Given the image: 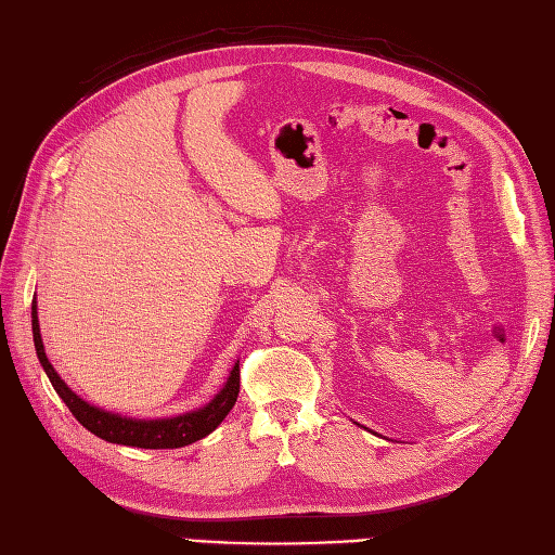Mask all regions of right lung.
<instances>
[{"instance_id": "add662e5", "label": "right lung", "mask_w": 555, "mask_h": 555, "mask_svg": "<svg viewBox=\"0 0 555 555\" xmlns=\"http://www.w3.org/2000/svg\"><path fill=\"white\" fill-rule=\"evenodd\" d=\"M33 339L35 351L40 359L44 373L52 382L56 393L68 405V411L76 415V421L90 429L111 444L122 447H138V449H180L188 447L192 441H199L206 435H211L214 429L223 423V417L232 411V405L237 401L240 393V361L230 371V377L225 387L220 389L216 397L208 401L204 409H196L192 413H182L176 417H158V421H134V417H122L116 413H106L104 409L82 401L76 391H73L64 379L59 377L54 365L49 363L44 353V344L40 335V320H37V306L33 304Z\"/></svg>"}]
</instances>
